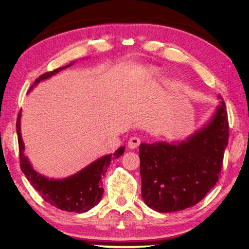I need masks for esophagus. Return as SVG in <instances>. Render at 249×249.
I'll list each match as a JSON object with an SVG mask.
<instances>
[{
  "mask_svg": "<svg viewBox=\"0 0 249 249\" xmlns=\"http://www.w3.org/2000/svg\"><path fill=\"white\" fill-rule=\"evenodd\" d=\"M140 143H141V140L138 137L133 136V137H131L129 139V142H127V145H129V147L131 149H134V148H137L140 145Z\"/></svg>",
  "mask_w": 249,
  "mask_h": 249,
  "instance_id": "34e87169",
  "label": "esophagus"
}]
</instances>
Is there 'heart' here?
Returning a JSON list of instances; mask_svg holds the SVG:
<instances>
[{"mask_svg":"<svg viewBox=\"0 0 249 249\" xmlns=\"http://www.w3.org/2000/svg\"><path fill=\"white\" fill-rule=\"evenodd\" d=\"M146 73H147V76L149 77V78H153V79H155V78H158L161 74V70L160 69H158V67H148V69H146Z\"/></svg>","mask_w":249,"mask_h":249,"instance_id":"heart-1","label":"heart"}]
</instances>
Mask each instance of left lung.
I'll list each match as a JSON object with an SVG mask.
<instances>
[{
	"label": "left lung",
	"instance_id": "left-lung-1",
	"mask_svg": "<svg viewBox=\"0 0 249 249\" xmlns=\"http://www.w3.org/2000/svg\"><path fill=\"white\" fill-rule=\"evenodd\" d=\"M200 129L182 141L142 142L139 147L141 195L145 205L171 213L198 203L219 178L229 143L225 104Z\"/></svg>",
	"mask_w": 249,
	"mask_h": 249
}]
</instances>
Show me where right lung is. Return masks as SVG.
<instances>
[{"mask_svg": "<svg viewBox=\"0 0 249 249\" xmlns=\"http://www.w3.org/2000/svg\"><path fill=\"white\" fill-rule=\"evenodd\" d=\"M71 62L65 66L59 67L52 72H47L37 79L34 84L30 87L29 92L38 85L41 81L48 80L55 76L60 71L71 66ZM21 111L19 112L17 122V133L19 147L20 169L28 180L35 189L39 192L41 197L57 209L66 212L85 213L95 207L103 197L104 189L102 187V178L105 176L107 168L113 159L118 158L124 153V146H120L114 154L103 156L99 159L90 163L86 167L73 175L63 178H53L41 175L36 171L28 157L25 155V143L21 138L20 132Z\"/></svg>", "mask_w": 249, "mask_h": 249, "instance_id": "add662e5", "label": "right lung"}]
</instances>
